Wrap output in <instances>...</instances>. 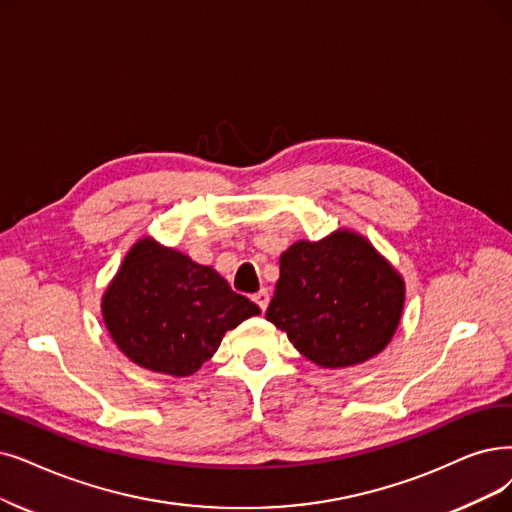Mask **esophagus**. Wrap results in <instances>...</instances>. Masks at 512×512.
Segmentation results:
<instances>
[{
	"label": "esophagus",
	"mask_w": 512,
	"mask_h": 512,
	"mask_svg": "<svg viewBox=\"0 0 512 512\" xmlns=\"http://www.w3.org/2000/svg\"><path fill=\"white\" fill-rule=\"evenodd\" d=\"M252 298H254V302L260 306V311H267V306H269V292H267V290L256 292Z\"/></svg>",
	"instance_id": "esophagus-1"
}]
</instances>
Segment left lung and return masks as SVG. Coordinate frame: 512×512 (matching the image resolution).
Wrapping results in <instances>:
<instances>
[{
	"mask_svg": "<svg viewBox=\"0 0 512 512\" xmlns=\"http://www.w3.org/2000/svg\"><path fill=\"white\" fill-rule=\"evenodd\" d=\"M405 300L401 275L351 231L298 241L279 258L267 319L321 367H349L393 338Z\"/></svg>",
	"mask_w": 512,
	"mask_h": 512,
	"instance_id": "left-lung-1",
	"label": "left lung"
}]
</instances>
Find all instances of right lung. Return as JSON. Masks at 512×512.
<instances>
[{
	"label": "right lung",
	"instance_id": "right-lung-1",
	"mask_svg": "<svg viewBox=\"0 0 512 512\" xmlns=\"http://www.w3.org/2000/svg\"><path fill=\"white\" fill-rule=\"evenodd\" d=\"M212 267L140 239L102 296L115 344L140 367L191 376L220 346L224 332L258 315Z\"/></svg>",
	"mask_w": 512,
	"mask_h": 512
}]
</instances>
